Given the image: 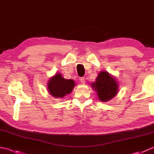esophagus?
Listing matches in <instances>:
<instances>
[{"mask_svg":"<svg viewBox=\"0 0 154 154\" xmlns=\"http://www.w3.org/2000/svg\"><path fill=\"white\" fill-rule=\"evenodd\" d=\"M79 81H80V82H81V83H84L85 82V78H84V77H81L80 79H79Z\"/></svg>","mask_w":154,"mask_h":154,"instance_id":"1","label":"esophagus"}]
</instances>
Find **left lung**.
I'll return each instance as SVG.
<instances>
[{"label":"left lung","instance_id":"1","mask_svg":"<svg viewBox=\"0 0 154 154\" xmlns=\"http://www.w3.org/2000/svg\"><path fill=\"white\" fill-rule=\"evenodd\" d=\"M91 87L97 91L98 99L102 102H106L115 97L119 92V85L114 77L106 71H100Z\"/></svg>","mask_w":154,"mask_h":154}]
</instances>
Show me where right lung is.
Instances as JSON below:
<instances>
[{
	"mask_svg": "<svg viewBox=\"0 0 154 154\" xmlns=\"http://www.w3.org/2000/svg\"><path fill=\"white\" fill-rule=\"evenodd\" d=\"M75 85L73 79H66L60 73H56L51 77L48 83V91L52 97L63 98L71 93Z\"/></svg>",
	"mask_w": 154,
	"mask_h": 154,
	"instance_id": "right-lung-1",
	"label": "right lung"
}]
</instances>
